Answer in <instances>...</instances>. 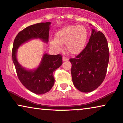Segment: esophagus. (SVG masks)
Instances as JSON below:
<instances>
[{
    "instance_id": "obj_1",
    "label": "esophagus",
    "mask_w": 123,
    "mask_h": 123,
    "mask_svg": "<svg viewBox=\"0 0 123 123\" xmlns=\"http://www.w3.org/2000/svg\"><path fill=\"white\" fill-rule=\"evenodd\" d=\"M68 58H67L65 56L63 57V62H66V61H68Z\"/></svg>"
}]
</instances>
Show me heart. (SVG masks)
Masks as SVG:
<instances>
[{
  "label": "heart",
  "mask_w": 123,
  "mask_h": 123,
  "mask_svg": "<svg viewBox=\"0 0 123 123\" xmlns=\"http://www.w3.org/2000/svg\"><path fill=\"white\" fill-rule=\"evenodd\" d=\"M56 39L50 41V44L57 50L61 49V44H66L67 51L77 55L84 49L88 38V31L83 26L68 25L57 31Z\"/></svg>",
  "instance_id": "heart-1"
}]
</instances>
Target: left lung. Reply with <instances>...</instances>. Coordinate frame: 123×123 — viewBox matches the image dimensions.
<instances>
[{
    "instance_id": "obj_1",
    "label": "left lung",
    "mask_w": 123,
    "mask_h": 123,
    "mask_svg": "<svg viewBox=\"0 0 123 123\" xmlns=\"http://www.w3.org/2000/svg\"><path fill=\"white\" fill-rule=\"evenodd\" d=\"M109 61V46L105 36L92 29L85 48L74 59H70L75 87L83 93L98 88L106 76Z\"/></svg>"
}]
</instances>
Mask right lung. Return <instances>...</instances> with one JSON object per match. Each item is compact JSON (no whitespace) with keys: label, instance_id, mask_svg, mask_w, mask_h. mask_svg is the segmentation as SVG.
<instances>
[{"label":"right lung","instance_id":"1","mask_svg":"<svg viewBox=\"0 0 123 123\" xmlns=\"http://www.w3.org/2000/svg\"><path fill=\"white\" fill-rule=\"evenodd\" d=\"M50 23H39L26 27L16 36L13 46L12 59L17 76L25 87L36 94L47 93L53 87L55 83L53 72L63 64L62 56L44 54L39 66L32 71L20 65L16 59V51L21 44L30 39L39 38L47 43Z\"/></svg>","mask_w":123,"mask_h":123}]
</instances>
